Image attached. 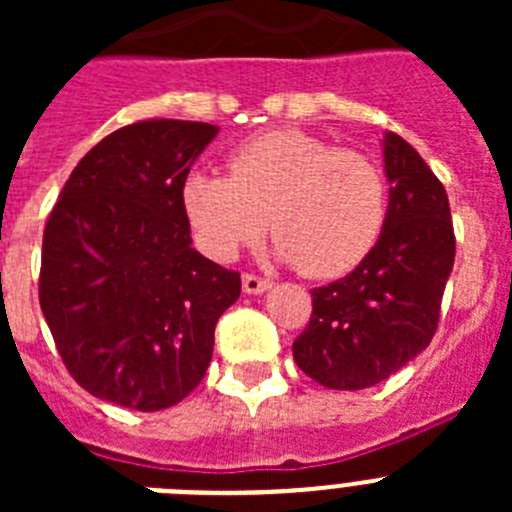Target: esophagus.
Listing matches in <instances>:
<instances>
[{
	"label": "esophagus",
	"instance_id": "esophagus-1",
	"mask_svg": "<svg viewBox=\"0 0 512 512\" xmlns=\"http://www.w3.org/2000/svg\"><path fill=\"white\" fill-rule=\"evenodd\" d=\"M269 287V279L259 277V274H243V292H246V295H261V292H266Z\"/></svg>",
	"mask_w": 512,
	"mask_h": 512
}]
</instances>
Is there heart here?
I'll return each mask as SVG.
<instances>
[{
  "mask_svg": "<svg viewBox=\"0 0 512 512\" xmlns=\"http://www.w3.org/2000/svg\"><path fill=\"white\" fill-rule=\"evenodd\" d=\"M182 205L197 241L217 259L235 256L271 225L279 259L330 279L374 251L390 192L366 153L302 130H271L230 153L228 176L189 174Z\"/></svg>",
  "mask_w": 512,
  "mask_h": 512,
  "instance_id": "1",
  "label": "heart"
}]
</instances>
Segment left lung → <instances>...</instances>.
<instances>
[{"label": "left lung", "instance_id": "8db88e82", "mask_svg": "<svg viewBox=\"0 0 512 512\" xmlns=\"http://www.w3.org/2000/svg\"><path fill=\"white\" fill-rule=\"evenodd\" d=\"M390 210L374 251L348 277L312 289L292 343L297 366L330 390L384 382L436 336L456 238L449 197L408 140L384 138Z\"/></svg>", "mask_w": 512, "mask_h": 512}]
</instances>
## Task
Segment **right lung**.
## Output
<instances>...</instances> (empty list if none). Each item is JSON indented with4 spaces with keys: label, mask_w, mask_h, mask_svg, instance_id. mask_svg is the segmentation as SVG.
Here are the masks:
<instances>
[{
    "label": "right lung",
    "mask_w": 512,
    "mask_h": 512,
    "mask_svg": "<svg viewBox=\"0 0 512 512\" xmlns=\"http://www.w3.org/2000/svg\"><path fill=\"white\" fill-rule=\"evenodd\" d=\"M217 128L140 120L102 138L43 233L40 307L58 356L94 397L164 410L202 382L241 274L192 248L182 187Z\"/></svg>",
    "instance_id": "obj_1"
}]
</instances>
